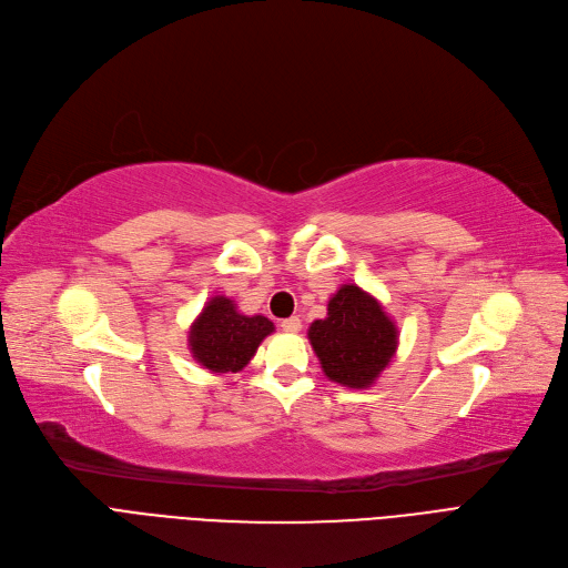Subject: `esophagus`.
Listing matches in <instances>:
<instances>
[{
	"label": "esophagus",
	"mask_w": 568,
	"mask_h": 568,
	"mask_svg": "<svg viewBox=\"0 0 568 568\" xmlns=\"http://www.w3.org/2000/svg\"><path fill=\"white\" fill-rule=\"evenodd\" d=\"M301 326H303V323H301L298 316H288V318L282 321V328H284L286 333H298Z\"/></svg>",
	"instance_id": "obj_1"
}]
</instances>
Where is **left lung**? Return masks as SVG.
Segmentation results:
<instances>
[{
    "instance_id": "obj_1",
    "label": "left lung",
    "mask_w": 568,
    "mask_h": 568,
    "mask_svg": "<svg viewBox=\"0 0 568 568\" xmlns=\"http://www.w3.org/2000/svg\"><path fill=\"white\" fill-rule=\"evenodd\" d=\"M307 337L328 379L346 388H369L397 351L395 321L356 284L333 295L328 316L316 318Z\"/></svg>"
}]
</instances>
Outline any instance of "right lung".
I'll list each match as a JSON object with an SVG mask.
<instances>
[{"instance_id": "add662e5", "label": "right lung", "mask_w": 568, "mask_h": 568, "mask_svg": "<svg viewBox=\"0 0 568 568\" xmlns=\"http://www.w3.org/2000/svg\"><path fill=\"white\" fill-rule=\"evenodd\" d=\"M270 333H275L273 321L261 314H240L226 295H214L189 328V348L194 361L212 374L240 372Z\"/></svg>"}]
</instances>
